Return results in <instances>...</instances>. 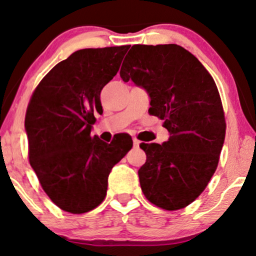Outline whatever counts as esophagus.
<instances>
[{"mask_svg":"<svg viewBox=\"0 0 256 256\" xmlns=\"http://www.w3.org/2000/svg\"><path fill=\"white\" fill-rule=\"evenodd\" d=\"M132 140H134V146H136V148L140 146V140H137L136 137H134V138H132Z\"/></svg>","mask_w":256,"mask_h":256,"instance_id":"1","label":"esophagus"}]
</instances>
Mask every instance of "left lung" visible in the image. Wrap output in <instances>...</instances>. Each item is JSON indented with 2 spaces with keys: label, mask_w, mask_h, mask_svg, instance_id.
I'll return each instance as SVG.
<instances>
[{
  "label": "left lung",
  "mask_w": 256,
  "mask_h": 256,
  "mask_svg": "<svg viewBox=\"0 0 256 256\" xmlns=\"http://www.w3.org/2000/svg\"><path fill=\"white\" fill-rule=\"evenodd\" d=\"M120 78L146 89L149 113L164 120L170 134L163 144H140L146 154L138 170L142 192L163 210L186 208L210 182L226 138L216 83L198 58L176 44L134 45Z\"/></svg>",
  "instance_id": "obj_1"
}]
</instances>
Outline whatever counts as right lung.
Returning <instances> with one entry per match:
<instances>
[{
  "label": "right lung",
  "instance_id": "right-lung-1",
  "mask_svg": "<svg viewBox=\"0 0 256 256\" xmlns=\"http://www.w3.org/2000/svg\"><path fill=\"white\" fill-rule=\"evenodd\" d=\"M128 45L83 48L45 75L24 118L28 158L42 190L63 211L86 214L104 202L113 166L132 148L128 136L110 144L92 136L100 93L118 72Z\"/></svg>",
  "mask_w": 256,
  "mask_h": 256
}]
</instances>
